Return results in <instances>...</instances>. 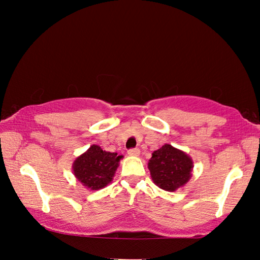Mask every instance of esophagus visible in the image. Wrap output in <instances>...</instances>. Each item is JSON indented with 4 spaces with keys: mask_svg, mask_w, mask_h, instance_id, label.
Segmentation results:
<instances>
[{
    "mask_svg": "<svg viewBox=\"0 0 260 260\" xmlns=\"http://www.w3.org/2000/svg\"><path fill=\"white\" fill-rule=\"evenodd\" d=\"M128 155H131V156H139L140 155V149L139 148H132V149H129Z\"/></svg>",
    "mask_w": 260,
    "mask_h": 260,
    "instance_id": "esophagus-1",
    "label": "esophagus"
}]
</instances>
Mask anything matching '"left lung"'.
Returning a JSON list of instances; mask_svg holds the SVG:
<instances>
[{
  "instance_id": "left-lung-1",
  "label": "left lung",
  "mask_w": 260,
  "mask_h": 260,
  "mask_svg": "<svg viewBox=\"0 0 260 260\" xmlns=\"http://www.w3.org/2000/svg\"><path fill=\"white\" fill-rule=\"evenodd\" d=\"M148 167L153 182L158 187L167 191H174L190 179L192 160L183 151L171 144H164L152 153Z\"/></svg>"
}]
</instances>
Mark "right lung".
Masks as SVG:
<instances>
[{
    "mask_svg": "<svg viewBox=\"0 0 260 260\" xmlns=\"http://www.w3.org/2000/svg\"><path fill=\"white\" fill-rule=\"evenodd\" d=\"M91 146L73 162V173L83 186L91 190L104 188L111 181L122 156Z\"/></svg>",
    "mask_w": 260,
    "mask_h": 260,
    "instance_id": "add662e5",
    "label": "right lung"
}]
</instances>
